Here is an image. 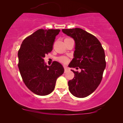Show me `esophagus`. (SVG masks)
Here are the masks:
<instances>
[{"instance_id":"1","label":"esophagus","mask_w":123,"mask_h":123,"mask_svg":"<svg viewBox=\"0 0 123 123\" xmlns=\"http://www.w3.org/2000/svg\"><path fill=\"white\" fill-rule=\"evenodd\" d=\"M68 70H69V68H67V67H64V73H66Z\"/></svg>"}]
</instances>
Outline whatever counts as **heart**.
Listing matches in <instances>:
<instances>
[{
	"label": "heart",
	"instance_id": "b5f03b06",
	"mask_svg": "<svg viewBox=\"0 0 123 123\" xmlns=\"http://www.w3.org/2000/svg\"><path fill=\"white\" fill-rule=\"evenodd\" d=\"M58 60L60 62V63L65 64L67 63V62H68V58H67L66 56H60L58 58Z\"/></svg>",
	"mask_w": 123,
	"mask_h": 123
}]
</instances>
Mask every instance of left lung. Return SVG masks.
<instances>
[{"label":"left lung","instance_id":"1","mask_svg":"<svg viewBox=\"0 0 123 123\" xmlns=\"http://www.w3.org/2000/svg\"><path fill=\"white\" fill-rule=\"evenodd\" d=\"M65 34L72 37L75 43L74 58L70 68L81 69L74 73L68 82L69 90L78 98H84L95 91L102 79L106 67L105 51L99 40L93 35L80 28L63 29Z\"/></svg>","mask_w":123,"mask_h":123}]
</instances>
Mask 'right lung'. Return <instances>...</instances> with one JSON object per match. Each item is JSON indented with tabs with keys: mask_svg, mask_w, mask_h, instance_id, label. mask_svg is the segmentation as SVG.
<instances>
[{
	"mask_svg": "<svg viewBox=\"0 0 123 123\" xmlns=\"http://www.w3.org/2000/svg\"><path fill=\"white\" fill-rule=\"evenodd\" d=\"M60 30L39 29L23 40L18 50L20 74L27 87L40 96L48 95L54 90L57 78L64 73L58 62L50 66L43 58L53 50L55 37Z\"/></svg>",
	"mask_w": 123,
	"mask_h": 123,
	"instance_id": "1",
	"label": "right lung"
}]
</instances>
